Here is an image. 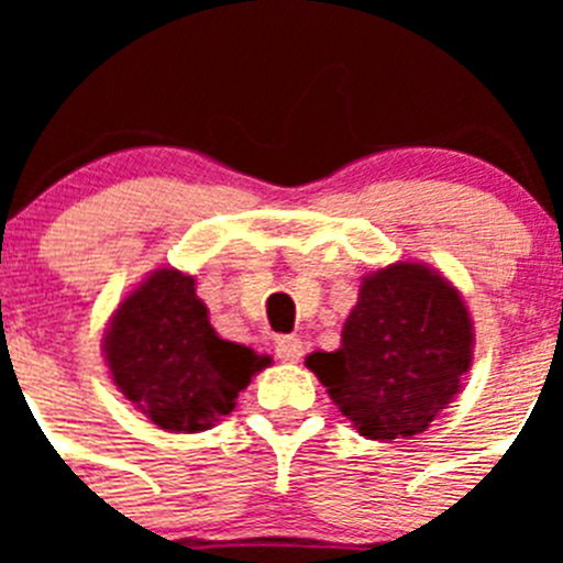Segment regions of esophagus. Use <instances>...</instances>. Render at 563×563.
<instances>
[{"mask_svg":"<svg viewBox=\"0 0 563 563\" xmlns=\"http://www.w3.org/2000/svg\"><path fill=\"white\" fill-rule=\"evenodd\" d=\"M275 354L280 362H299L305 356L302 340L294 338V334H286V338L275 340Z\"/></svg>","mask_w":563,"mask_h":563,"instance_id":"obj_1","label":"esophagus"}]
</instances>
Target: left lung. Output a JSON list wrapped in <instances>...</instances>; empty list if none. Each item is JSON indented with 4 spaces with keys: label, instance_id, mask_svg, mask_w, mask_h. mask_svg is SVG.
<instances>
[{
    "label": "left lung",
    "instance_id": "8db88e82",
    "mask_svg": "<svg viewBox=\"0 0 563 563\" xmlns=\"http://www.w3.org/2000/svg\"><path fill=\"white\" fill-rule=\"evenodd\" d=\"M474 356V323L446 277L397 261L362 277L338 351H313L316 373L345 419L373 441L408 439L460 391Z\"/></svg>",
    "mask_w": 563,
    "mask_h": 563
}]
</instances>
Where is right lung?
<instances>
[{
  "label": "right lung",
  "mask_w": 563,
  "mask_h": 563,
  "mask_svg": "<svg viewBox=\"0 0 563 563\" xmlns=\"http://www.w3.org/2000/svg\"><path fill=\"white\" fill-rule=\"evenodd\" d=\"M103 351L119 391L168 433L212 428L269 365V356L214 332L196 280L172 266L152 272L119 302Z\"/></svg>",
  "instance_id": "add662e5"
}]
</instances>
